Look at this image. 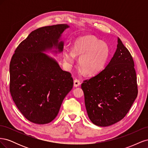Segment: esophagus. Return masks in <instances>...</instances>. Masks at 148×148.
<instances>
[{
	"label": "esophagus",
	"mask_w": 148,
	"mask_h": 148,
	"mask_svg": "<svg viewBox=\"0 0 148 148\" xmlns=\"http://www.w3.org/2000/svg\"><path fill=\"white\" fill-rule=\"evenodd\" d=\"M80 84H81V82H80L79 79H75L74 80V84H73V85H74L75 87H78V86H79Z\"/></svg>",
	"instance_id": "1"
}]
</instances>
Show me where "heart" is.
<instances>
[{"mask_svg": "<svg viewBox=\"0 0 148 148\" xmlns=\"http://www.w3.org/2000/svg\"><path fill=\"white\" fill-rule=\"evenodd\" d=\"M110 54L107 44L92 36L79 38L74 42L73 51L65 49L64 61L69 65L74 64L75 56H78L79 66L84 73L95 75L104 69Z\"/></svg>", "mask_w": 148, "mask_h": 148, "instance_id": "heart-1", "label": "heart"}]
</instances>
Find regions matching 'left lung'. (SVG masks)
<instances>
[{
    "label": "left lung",
    "instance_id": "left-lung-1",
    "mask_svg": "<svg viewBox=\"0 0 148 148\" xmlns=\"http://www.w3.org/2000/svg\"><path fill=\"white\" fill-rule=\"evenodd\" d=\"M135 64L130 52L118 38L117 48L106 68L82 84L88 117L97 126L119 122L138 96Z\"/></svg>",
    "mask_w": 148,
    "mask_h": 148
}]
</instances>
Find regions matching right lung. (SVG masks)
I'll use <instances>...</instances> for the list:
<instances>
[{"label": "right lung", "instance_id": "right-lung-1", "mask_svg": "<svg viewBox=\"0 0 148 148\" xmlns=\"http://www.w3.org/2000/svg\"><path fill=\"white\" fill-rule=\"evenodd\" d=\"M67 25L44 26L32 31L16 47L10 63V92L18 109L30 122H51L59 113L65 97L73 88L69 71L42 53L57 47Z\"/></svg>", "mask_w": 148, "mask_h": 148}]
</instances>
